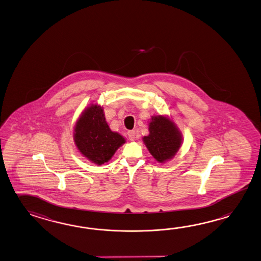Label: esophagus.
<instances>
[{
	"label": "esophagus",
	"instance_id": "1",
	"mask_svg": "<svg viewBox=\"0 0 261 261\" xmlns=\"http://www.w3.org/2000/svg\"><path fill=\"white\" fill-rule=\"evenodd\" d=\"M128 138L129 139L131 140V141H133L135 140V138H136V132L134 131V130H130V131H128Z\"/></svg>",
	"mask_w": 261,
	"mask_h": 261
}]
</instances>
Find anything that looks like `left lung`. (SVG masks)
Returning a JSON list of instances; mask_svg holds the SVG:
<instances>
[{
	"label": "left lung",
	"instance_id": "left-lung-1",
	"mask_svg": "<svg viewBox=\"0 0 261 261\" xmlns=\"http://www.w3.org/2000/svg\"><path fill=\"white\" fill-rule=\"evenodd\" d=\"M150 134L143 138L146 147L157 162L171 159L181 145V134L177 125L167 117H151L149 123Z\"/></svg>",
	"mask_w": 261,
	"mask_h": 261
}]
</instances>
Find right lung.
Instances as JSON below:
<instances>
[{
    "label": "right lung",
    "mask_w": 261,
    "mask_h": 261,
    "mask_svg": "<svg viewBox=\"0 0 261 261\" xmlns=\"http://www.w3.org/2000/svg\"><path fill=\"white\" fill-rule=\"evenodd\" d=\"M74 140L81 154L96 165L108 162L125 139L112 132L105 119L104 110L98 105H91L75 122Z\"/></svg>",
    "instance_id": "add662e5"
}]
</instances>
